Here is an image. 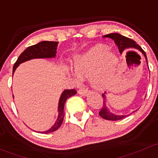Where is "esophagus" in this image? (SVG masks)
Instances as JSON below:
<instances>
[{"label":"esophagus","mask_w":158,"mask_h":158,"mask_svg":"<svg viewBox=\"0 0 158 158\" xmlns=\"http://www.w3.org/2000/svg\"><path fill=\"white\" fill-rule=\"evenodd\" d=\"M78 93L81 96H86L88 93V89H84V88H81L78 90Z\"/></svg>","instance_id":"34e87169"}]
</instances>
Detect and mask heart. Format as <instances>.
I'll use <instances>...</instances> for the list:
<instances>
[{"mask_svg": "<svg viewBox=\"0 0 158 158\" xmlns=\"http://www.w3.org/2000/svg\"><path fill=\"white\" fill-rule=\"evenodd\" d=\"M118 65L116 54L106 46L97 44L74 57L72 68L74 73L69 69L65 71L76 81H79L80 77H88L93 88L103 90L112 82Z\"/></svg>", "mask_w": 158, "mask_h": 158, "instance_id": "obj_1", "label": "heart"}]
</instances>
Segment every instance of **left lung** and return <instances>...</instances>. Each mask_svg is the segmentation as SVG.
Here are the masks:
<instances>
[{
    "instance_id": "obj_1",
    "label": "left lung",
    "mask_w": 158,
    "mask_h": 158,
    "mask_svg": "<svg viewBox=\"0 0 158 158\" xmlns=\"http://www.w3.org/2000/svg\"><path fill=\"white\" fill-rule=\"evenodd\" d=\"M103 38H111L114 41V43L116 44V45L118 46V49H119V51L120 53H123V51H125L126 50H128V49H135V50H139L142 52V54L144 55L145 56V60H146L147 62V65L148 67V59H147V56H146V54H145V51L142 49V47L140 46H139L136 44V42L134 41L132 39L127 38V37L123 36V35H120L118 33H111V34H108V35H104ZM106 93H103L102 96H103V106L102 108L101 111H99V115L102 117V118L106 120H119L121 119H123V118H127V116L130 114H126V115H118V114H115L112 112L110 111V110L108 109V106H107L106 102H107V99H106ZM137 111V110H136ZM133 111V112H134Z\"/></svg>"
}]
</instances>
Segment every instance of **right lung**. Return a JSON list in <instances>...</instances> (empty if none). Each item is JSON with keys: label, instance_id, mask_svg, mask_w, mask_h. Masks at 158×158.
I'll use <instances>...</instances> for the list:
<instances>
[{"label": "right lung", "instance_id": "add662e5", "mask_svg": "<svg viewBox=\"0 0 158 158\" xmlns=\"http://www.w3.org/2000/svg\"><path fill=\"white\" fill-rule=\"evenodd\" d=\"M58 42L56 41H41L37 44L28 47L19 56L17 61L13 68V74L17 67L23 62L31 60L33 59H50L55 58L56 55ZM77 92L75 89H65L61 94L58 105V117L55 123L46 131L39 132L40 133H50L56 131L60 127L64 118V107L66 100L71 96L75 95Z\"/></svg>", "mask_w": 158, "mask_h": 158}]
</instances>
